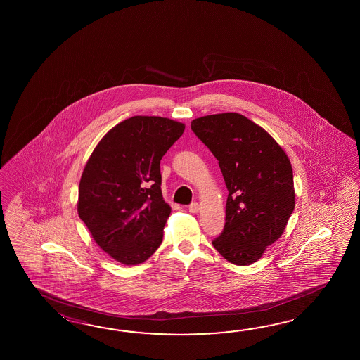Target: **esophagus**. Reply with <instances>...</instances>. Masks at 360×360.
Masks as SVG:
<instances>
[{"label":"esophagus","instance_id":"1","mask_svg":"<svg viewBox=\"0 0 360 360\" xmlns=\"http://www.w3.org/2000/svg\"><path fill=\"white\" fill-rule=\"evenodd\" d=\"M199 210H200V207H199L197 202H193L191 206H189V212H191V214H198Z\"/></svg>","mask_w":360,"mask_h":360}]
</instances>
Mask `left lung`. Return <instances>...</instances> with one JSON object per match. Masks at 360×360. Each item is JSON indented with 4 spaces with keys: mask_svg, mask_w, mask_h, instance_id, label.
<instances>
[{
    "mask_svg": "<svg viewBox=\"0 0 360 360\" xmlns=\"http://www.w3.org/2000/svg\"><path fill=\"white\" fill-rule=\"evenodd\" d=\"M191 130L219 161L229 191L224 231L212 245L231 264L251 265L281 238L293 212L290 158L268 131L239 113L199 117Z\"/></svg>",
    "mask_w": 360,
    "mask_h": 360,
    "instance_id": "8db88e82",
    "label": "left lung"
}]
</instances>
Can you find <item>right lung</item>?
<instances>
[{
  "instance_id": "add662e5",
  "label": "right lung",
  "mask_w": 360,
  "mask_h": 360,
  "mask_svg": "<svg viewBox=\"0 0 360 360\" xmlns=\"http://www.w3.org/2000/svg\"><path fill=\"white\" fill-rule=\"evenodd\" d=\"M185 124L134 115L95 146L78 186V216L95 243L123 265L148 260L163 239L171 207L162 197L161 163Z\"/></svg>"
}]
</instances>
